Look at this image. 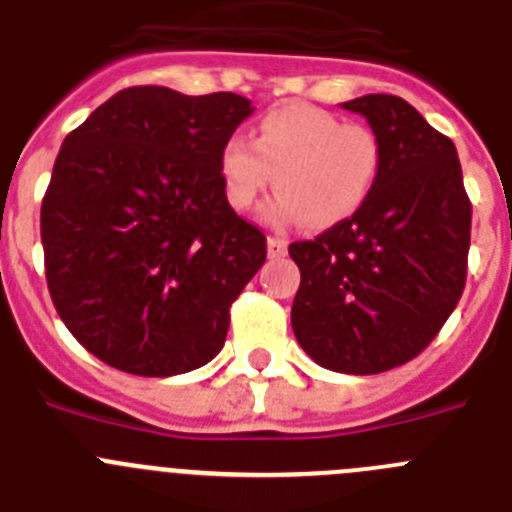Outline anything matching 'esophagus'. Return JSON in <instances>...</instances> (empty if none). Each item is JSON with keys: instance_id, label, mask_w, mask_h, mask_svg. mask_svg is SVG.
<instances>
[{"instance_id": "esophagus-1", "label": "esophagus", "mask_w": 512, "mask_h": 512, "mask_svg": "<svg viewBox=\"0 0 512 512\" xmlns=\"http://www.w3.org/2000/svg\"><path fill=\"white\" fill-rule=\"evenodd\" d=\"M288 252V242L280 237H267V257H283Z\"/></svg>"}]
</instances>
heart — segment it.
Returning a JSON list of instances; mask_svg holds the SVG:
<instances>
[{
	"label": "heart",
	"mask_w": 512,
	"mask_h": 512,
	"mask_svg": "<svg viewBox=\"0 0 512 512\" xmlns=\"http://www.w3.org/2000/svg\"><path fill=\"white\" fill-rule=\"evenodd\" d=\"M380 170L382 145L375 132L303 101L270 109L257 124L255 142L232 135L219 155L232 209H252L275 173L280 193L267 219L303 222L311 232L352 219L370 201Z\"/></svg>",
	"instance_id": "heart-1"
}]
</instances>
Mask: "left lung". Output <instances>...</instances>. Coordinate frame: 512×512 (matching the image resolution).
<instances>
[{"mask_svg": "<svg viewBox=\"0 0 512 512\" xmlns=\"http://www.w3.org/2000/svg\"><path fill=\"white\" fill-rule=\"evenodd\" d=\"M382 145L377 186L352 219L293 242L301 270L290 324L334 372L377 375L431 344L462 298L472 204L457 147L400 96L344 101Z\"/></svg>", "mask_w": 512, "mask_h": 512, "instance_id": "left-lung-1", "label": "left lung"}]
</instances>
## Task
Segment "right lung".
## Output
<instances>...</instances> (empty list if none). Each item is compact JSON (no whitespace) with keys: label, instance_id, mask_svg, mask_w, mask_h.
Returning <instances> with one entry per match:
<instances>
[{"label":"right lung","instance_id":"1","mask_svg":"<svg viewBox=\"0 0 512 512\" xmlns=\"http://www.w3.org/2000/svg\"><path fill=\"white\" fill-rule=\"evenodd\" d=\"M252 101L132 86L63 140L40 209L50 298L78 344L140 377L222 352L229 308L265 262L219 155Z\"/></svg>","mask_w":512,"mask_h":512}]
</instances>
